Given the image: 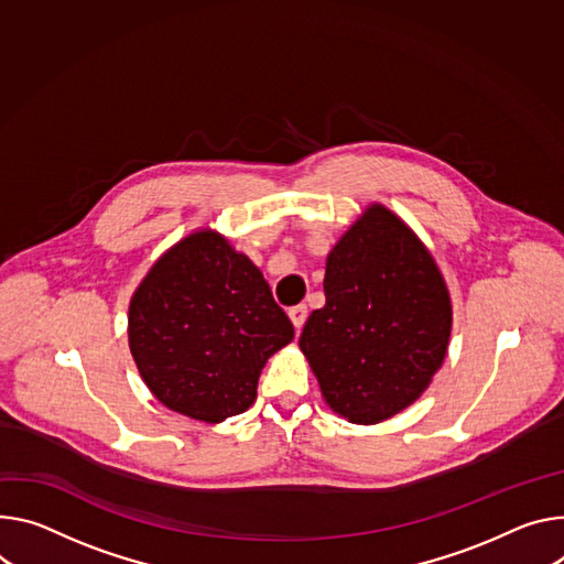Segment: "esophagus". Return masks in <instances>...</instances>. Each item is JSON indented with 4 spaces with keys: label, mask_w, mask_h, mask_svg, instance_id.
Here are the masks:
<instances>
[{
    "label": "esophagus",
    "mask_w": 564,
    "mask_h": 564,
    "mask_svg": "<svg viewBox=\"0 0 564 564\" xmlns=\"http://www.w3.org/2000/svg\"><path fill=\"white\" fill-rule=\"evenodd\" d=\"M288 315H290V319H292L294 328H296V330H301V328H303V324H305V317H308V305H305V303L292 305V308L288 311Z\"/></svg>",
    "instance_id": "1"
}]
</instances>
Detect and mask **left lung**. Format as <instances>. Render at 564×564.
Returning a JSON list of instances; mask_svg holds the SVG:
<instances>
[{"label": "left lung", "mask_w": 564, "mask_h": 564, "mask_svg": "<svg viewBox=\"0 0 564 564\" xmlns=\"http://www.w3.org/2000/svg\"><path fill=\"white\" fill-rule=\"evenodd\" d=\"M324 292L299 346L333 412L376 425L419 400L452 330L447 285L419 236L371 204L328 253Z\"/></svg>", "instance_id": "1"}]
</instances>
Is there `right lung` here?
<instances>
[{"instance_id": "add662e5", "label": "right lung", "mask_w": 564, "mask_h": 564, "mask_svg": "<svg viewBox=\"0 0 564 564\" xmlns=\"http://www.w3.org/2000/svg\"><path fill=\"white\" fill-rule=\"evenodd\" d=\"M292 337L261 270L212 229L173 245L130 301V352L145 387L204 423L247 412L265 362Z\"/></svg>"}]
</instances>
